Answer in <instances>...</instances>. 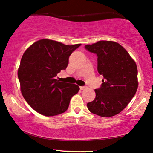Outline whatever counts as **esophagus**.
Segmentation results:
<instances>
[{"mask_svg":"<svg viewBox=\"0 0 153 153\" xmlns=\"http://www.w3.org/2000/svg\"><path fill=\"white\" fill-rule=\"evenodd\" d=\"M86 88H87L86 86H80V89L81 90H84V89H86Z\"/></svg>","mask_w":153,"mask_h":153,"instance_id":"1","label":"esophagus"}]
</instances>
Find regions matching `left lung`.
Returning a JSON list of instances; mask_svg holds the SVG:
<instances>
[{
    "instance_id": "obj_1",
    "label": "left lung",
    "mask_w": 153,
    "mask_h": 153,
    "mask_svg": "<svg viewBox=\"0 0 153 153\" xmlns=\"http://www.w3.org/2000/svg\"><path fill=\"white\" fill-rule=\"evenodd\" d=\"M86 50L97 54L98 71L103 76L96 97L87 103L90 112L101 117L116 116L123 110L136 93L137 68L126 49L114 41L101 40L86 45Z\"/></svg>"
}]
</instances>
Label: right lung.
<instances>
[{
	"label": "right lung",
	"mask_w": 153,
	"mask_h": 153,
	"mask_svg": "<svg viewBox=\"0 0 153 153\" xmlns=\"http://www.w3.org/2000/svg\"><path fill=\"white\" fill-rule=\"evenodd\" d=\"M80 45L42 39L25 51L18 70L20 91L39 114L54 116L65 112L71 98L79 91L76 84L60 82L55 77L67 68L69 56Z\"/></svg>",
	"instance_id": "add662e5"
}]
</instances>
